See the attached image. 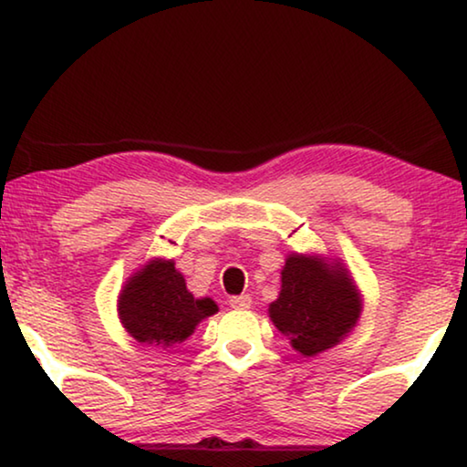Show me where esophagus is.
<instances>
[{"instance_id":"1","label":"esophagus","mask_w":467,"mask_h":467,"mask_svg":"<svg viewBox=\"0 0 467 467\" xmlns=\"http://www.w3.org/2000/svg\"><path fill=\"white\" fill-rule=\"evenodd\" d=\"M231 306H233V308H241V311H245V308L252 306V296H249V294H241V296H233V298H231Z\"/></svg>"}]
</instances>
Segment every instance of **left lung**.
I'll use <instances>...</instances> for the list:
<instances>
[{"label":"left lung","mask_w":467,"mask_h":467,"mask_svg":"<svg viewBox=\"0 0 467 467\" xmlns=\"http://www.w3.org/2000/svg\"><path fill=\"white\" fill-rule=\"evenodd\" d=\"M364 300L349 268L319 254H287L268 317L300 356H319L358 326Z\"/></svg>","instance_id":"8db88e82"}]
</instances>
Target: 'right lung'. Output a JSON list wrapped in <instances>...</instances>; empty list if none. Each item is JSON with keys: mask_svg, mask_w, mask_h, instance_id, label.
Wrapping results in <instances>:
<instances>
[{"mask_svg": "<svg viewBox=\"0 0 467 467\" xmlns=\"http://www.w3.org/2000/svg\"><path fill=\"white\" fill-rule=\"evenodd\" d=\"M118 319L137 343L171 349L218 313L212 298H194L173 260L152 258L130 275L118 294Z\"/></svg>", "mask_w": 467, "mask_h": 467, "instance_id": "1", "label": "right lung"}]
</instances>
